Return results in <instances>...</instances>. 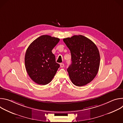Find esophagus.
<instances>
[{
    "mask_svg": "<svg viewBox=\"0 0 123 123\" xmlns=\"http://www.w3.org/2000/svg\"><path fill=\"white\" fill-rule=\"evenodd\" d=\"M60 65L61 68H63L64 67V64L63 63H60Z\"/></svg>",
    "mask_w": 123,
    "mask_h": 123,
    "instance_id": "esophagus-1",
    "label": "esophagus"
}]
</instances>
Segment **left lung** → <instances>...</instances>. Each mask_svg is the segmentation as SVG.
I'll return each mask as SVG.
<instances>
[{"instance_id":"1","label":"left lung","mask_w":123,"mask_h":123,"mask_svg":"<svg viewBox=\"0 0 123 123\" xmlns=\"http://www.w3.org/2000/svg\"><path fill=\"white\" fill-rule=\"evenodd\" d=\"M63 41L71 54L72 64L67 68L70 79L76 86L86 85L95 78L99 70L100 57L97 46L82 35Z\"/></svg>"}]
</instances>
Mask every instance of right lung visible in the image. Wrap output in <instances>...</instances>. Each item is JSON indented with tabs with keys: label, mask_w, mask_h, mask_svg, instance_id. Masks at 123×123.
<instances>
[{
	"label": "right lung",
	"mask_w": 123,
	"mask_h": 123,
	"mask_svg": "<svg viewBox=\"0 0 123 123\" xmlns=\"http://www.w3.org/2000/svg\"><path fill=\"white\" fill-rule=\"evenodd\" d=\"M60 39L43 35L34 40L27 49L25 64L30 78L38 85L49 83L60 67L52 50Z\"/></svg>",
	"instance_id": "add662e5"
}]
</instances>
